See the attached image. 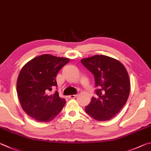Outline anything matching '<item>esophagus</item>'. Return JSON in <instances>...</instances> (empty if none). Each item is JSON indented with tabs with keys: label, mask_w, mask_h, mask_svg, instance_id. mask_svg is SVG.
<instances>
[{
	"label": "esophagus",
	"mask_w": 151,
	"mask_h": 151,
	"mask_svg": "<svg viewBox=\"0 0 151 151\" xmlns=\"http://www.w3.org/2000/svg\"><path fill=\"white\" fill-rule=\"evenodd\" d=\"M77 96H78V95H70V96H68V97L70 99H74V98H76Z\"/></svg>",
	"instance_id": "34e87169"
}]
</instances>
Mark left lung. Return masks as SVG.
<instances>
[{"label": "left lung", "mask_w": 151, "mask_h": 151, "mask_svg": "<svg viewBox=\"0 0 151 151\" xmlns=\"http://www.w3.org/2000/svg\"><path fill=\"white\" fill-rule=\"evenodd\" d=\"M81 62L93 74L97 97H92L86 112L94 119L107 121L120 111L130 92L127 71L117 60L104 55L83 58Z\"/></svg>", "instance_id": "left-lung-1"}]
</instances>
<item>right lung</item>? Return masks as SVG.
Listing matches in <instances>:
<instances>
[{
  "mask_svg": "<svg viewBox=\"0 0 151 151\" xmlns=\"http://www.w3.org/2000/svg\"><path fill=\"white\" fill-rule=\"evenodd\" d=\"M67 58L43 54L33 58L23 66L18 75L17 89L21 106L27 115L39 122L47 123L59 114L65 104L56 91L58 71L70 62Z\"/></svg>",
  "mask_w": 151,
  "mask_h": 151,
  "instance_id": "obj_1",
  "label": "right lung"
}]
</instances>
